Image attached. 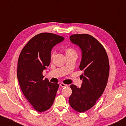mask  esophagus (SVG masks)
Here are the masks:
<instances>
[{
  "mask_svg": "<svg viewBox=\"0 0 126 126\" xmlns=\"http://www.w3.org/2000/svg\"><path fill=\"white\" fill-rule=\"evenodd\" d=\"M60 86L62 87H66V86H68L67 85H65V84H64L63 83H61V84L60 85Z\"/></svg>",
  "mask_w": 126,
  "mask_h": 126,
  "instance_id": "1",
  "label": "esophagus"
}]
</instances>
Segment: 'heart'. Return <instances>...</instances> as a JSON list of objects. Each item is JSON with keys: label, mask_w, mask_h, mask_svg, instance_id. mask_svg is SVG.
Returning a JSON list of instances; mask_svg holds the SVG:
<instances>
[{"label": "heart", "mask_w": 126, "mask_h": 126, "mask_svg": "<svg viewBox=\"0 0 126 126\" xmlns=\"http://www.w3.org/2000/svg\"><path fill=\"white\" fill-rule=\"evenodd\" d=\"M65 55L66 56L68 55H76L77 56V52L76 51L75 49L73 48H67L65 49ZM55 55V52L53 51L51 54V58H53Z\"/></svg>", "instance_id": "heart-1"}]
</instances>
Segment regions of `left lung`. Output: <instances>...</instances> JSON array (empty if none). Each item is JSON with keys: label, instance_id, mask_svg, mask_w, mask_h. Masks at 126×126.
Here are the masks:
<instances>
[{"label": "left lung", "instance_id": "obj_1", "mask_svg": "<svg viewBox=\"0 0 126 126\" xmlns=\"http://www.w3.org/2000/svg\"><path fill=\"white\" fill-rule=\"evenodd\" d=\"M70 40L81 51L79 68L83 73L81 88L70 85L72 94L69 101L73 109L82 112L93 107L104 92L109 74V60L104 47L92 36L74 34Z\"/></svg>", "mask_w": 126, "mask_h": 126}]
</instances>
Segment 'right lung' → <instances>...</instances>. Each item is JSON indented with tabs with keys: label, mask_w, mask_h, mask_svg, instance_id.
<instances>
[{
	"label": "right lung",
	"mask_w": 126,
	"mask_h": 126,
	"mask_svg": "<svg viewBox=\"0 0 126 126\" xmlns=\"http://www.w3.org/2000/svg\"><path fill=\"white\" fill-rule=\"evenodd\" d=\"M64 38L49 33L32 38L21 51L17 64V76L23 94L39 112L52 105L59 87L58 83L43 80V71L51 62L52 49Z\"/></svg>",
	"instance_id": "obj_1"
}]
</instances>
